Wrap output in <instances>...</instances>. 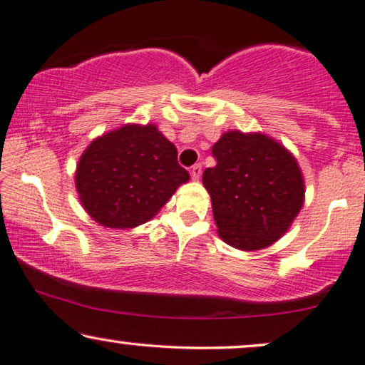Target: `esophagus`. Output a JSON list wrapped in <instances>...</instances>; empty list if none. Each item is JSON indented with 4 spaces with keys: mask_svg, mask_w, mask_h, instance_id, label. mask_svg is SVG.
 <instances>
[{
    "mask_svg": "<svg viewBox=\"0 0 365 365\" xmlns=\"http://www.w3.org/2000/svg\"><path fill=\"white\" fill-rule=\"evenodd\" d=\"M190 175H192V180H198L200 175H202V165H200V163L193 165L192 170H190Z\"/></svg>",
    "mask_w": 365,
    "mask_h": 365,
    "instance_id": "esophagus-1",
    "label": "esophagus"
}]
</instances>
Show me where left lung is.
Instances as JSON below:
<instances>
[{
	"label": "left lung",
	"mask_w": 365,
	"mask_h": 365,
	"mask_svg": "<svg viewBox=\"0 0 365 365\" xmlns=\"http://www.w3.org/2000/svg\"><path fill=\"white\" fill-rule=\"evenodd\" d=\"M217 165L203 172L213 218L225 243L241 251L268 248L304 203L296 157L261 132H225L212 148Z\"/></svg>",
	"instance_id": "left-lung-1"
}]
</instances>
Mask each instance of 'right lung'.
<instances>
[{
	"label": "right lung",
	"mask_w": 365,
	"mask_h": 365,
	"mask_svg": "<svg viewBox=\"0 0 365 365\" xmlns=\"http://www.w3.org/2000/svg\"><path fill=\"white\" fill-rule=\"evenodd\" d=\"M188 180L177 147L155 124H124L102 133L76 167L82 208L101 227L115 230L147 223Z\"/></svg>",
	"instance_id": "right-lung-1"
}]
</instances>
